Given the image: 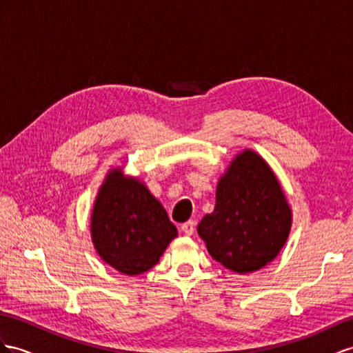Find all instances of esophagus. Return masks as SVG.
<instances>
[{"label":"esophagus","mask_w":353,"mask_h":353,"mask_svg":"<svg viewBox=\"0 0 353 353\" xmlns=\"http://www.w3.org/2000/svg\"><path fill=\"white\" fill-rule=\"evenodd\" d=\"M182 232H185L186 236H192L194 231H195V222L194 221H188L185 223H182Z\"/></svg>","instance_id":"1"}]
</instances>
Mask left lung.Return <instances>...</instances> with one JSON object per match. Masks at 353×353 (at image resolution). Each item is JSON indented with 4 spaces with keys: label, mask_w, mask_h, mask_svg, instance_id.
Here are the masks:
<instances>
[{
    "label": "left lung",
    "mask_w": 353,
    "mask_h": 353,
    "mask_svg": "<svg viewBox=\"0 0 353 353\" xmlns=\"http://www.w3.org/2000/svg\"><path fill=\"white\" fill-rule=\"evenodd\" d=\"M291 225V207L276 174L256 152L246 149L221 177L214 210L196 230L213 259L246 274L279 255Z\"/></svg>",
    "instance_id": "1"
}]
</instances>
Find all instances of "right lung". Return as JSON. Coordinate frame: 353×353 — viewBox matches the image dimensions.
Returning <instances> with one entry per match:
<instances>
[{
    "label": "right lung",
    "instance_id": "add662e5",
    "mask_svg": "<svg viewBox=\"0 0 353 353\" xmlns=\"http://www.w3.org/2000/svg\"><path fill=\"white\" fill-rule=\"evenodd\" d=\"M90 236L104 263L137 276L158 263L177 228L146 185L113 168L98 191Z\"/></svg>",
    "mask_w": 353,
    "mask_h": 353
}]
</instances>
